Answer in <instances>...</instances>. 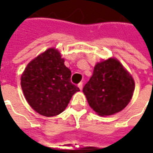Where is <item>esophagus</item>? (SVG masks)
Returning <instances> with one entry per match:
<instances>
[{
	"mask_svg": "<svg viewBox=\"0 0 153 153\" xmlns=\"http://www.w3.org/2000/svg\"><path fill=\"white\" fill-rule=\"evenodd\" d=\"M78 87H79V88L80 90L83 89V83H79V84H78Z\"/></svg>",
	"mask_w": 153,
	"mask_h": 153,
	"instance_id": "1",
	"label": "esophagus"
}]
</instances>
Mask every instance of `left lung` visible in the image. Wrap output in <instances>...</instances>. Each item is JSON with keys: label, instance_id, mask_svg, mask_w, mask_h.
Masks as SVG:
<instances>
[{"label": "left lung", "instance_id": "obj_1", "mask_svg": "<svg viewBox=\"0 0 153 153\" xmlns=\"http://www.w3.org/2000/svg\"><path fill=\"white\" fill-rule=\"evenodd\" d=\"M134 80L120 62L109 58L97 63L83 92L91 108L100 115L120 112L130 102Z\"/></svg>", "mask_w": 153, "mask_h": 153}]
</instances>
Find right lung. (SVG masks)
I'll return each instance as SVG.
<instances>
[{
	"mask_svg": "<svg viewBox=\"0 0 153 153\" xmlns=\"http://www.w3.org/2000/svg\"><path fill=\"white\" fill-rule=\"evenodd\" d=\"M59 51L49 48L31 60L21 76L25 99L35 111L51 117L65 111L79 88L70 82L71 71Z\"/></svg>",
	"mask_w": 153,
	"mask_h": 153,
	"instance_id": "1",
	"label": "right lung"
}]
</instances>
